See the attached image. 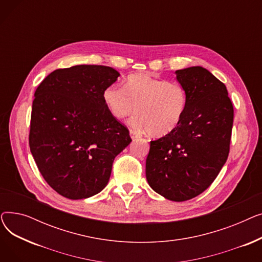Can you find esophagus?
<instances>
[{
  "instance_id": "34e87169",
  "label": "esophagus",
  "mask_w": 262,
  "mask_h": 262,
  "mask_svg": "<svg viewBox=\"0 0 262 262\" xmlns=\"http://www.w3.org/2000/svg\"><path fill=\"white\" fill-rule=\"evenodd\" d=\"M129 135H130L132 139H137V138H139V137H140V135L138 133H137L136 130H133V129H130Z\"/></svg>"
}]
</instances>
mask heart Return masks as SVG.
<instances>
[{
  "instance_id": "1",
  "label": "heart",
  "mask_w": 262,
  "mask_h": 262,
  "mask_svg": "<svg viewBox=\"0 0 262 262\" xmlns=\"http://www.w3.org/2000/svg\"><path fill=\"white\" fill-rule=\"evenodd\" d=\"M109 113L117 120L138 114L133 125L156 138L171 134L182 122L187 94L177 82L146 73L130 75L123 88L109 86L103 93Z\"/></svg>"
}]
</instances>
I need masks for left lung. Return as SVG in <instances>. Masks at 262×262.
Instances as JSON below:
<instances>
[{
	"label": "left lung",
	"instance_id": "obj_1",
	"mask_svg": "<svg viewBox=\"0 0 262 262\" xmlns=\"http://www.w3.org/2000/svg\"><path fill=\"white\" fill-rule=\"evenodd\" d=\"M175 73L187 94L186 113L175 130L150 141L145 174L158 194L184 202L207 189L225 164L233 107L226 86L205 68Z\"/></svg>",
	"mask_w": 262,
	"mask_h": 262
}]
</instances>
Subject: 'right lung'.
<instances>
[{
    "label": "right lung",
    "mask_w": 262,
    "mask_h": 262,
    "mask_svg": "<svg viewBox=\"0 0 262 262\" xmlns=\"http://www.w3.org/2000/svg\"><path fill=\"white\" fill-rule=\"evenodd\" d=\"M120 73L106 66L57 69L35 91L29 142L45 181L70 200L98 194L113 162L132 141L103 93Z\"/></svg>",
    "instance_id": "obj_1"
}]
</instances>
